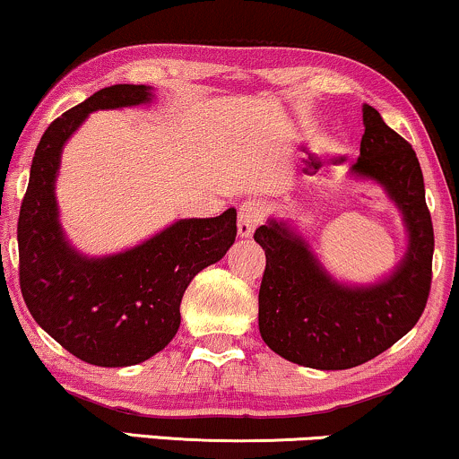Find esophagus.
Masks as SVG:
<instances>
[{
    "label": "esophagus",
    "instance_id": "obj_1",
    "mask_svg": "<svg viewBox=\"0 0 459 459\" xmlns=\"http://www.w3.org/2000/svg\"><path fill=\"white\" fill-rule=\"evenodd\" d=\"M264 208L260 202H245L238 208V236L240 238H251L257 223L262 221Z\"/></svg>",
    "mask_w": 459,
    "mask_h": 459
}]
</instances>
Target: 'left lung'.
I'll list each match as a JSON object with an SVG mask.
<instances>
[{"mask_svg":"<svg viewBox=\"0 0 459 459\" xmlns=\"http://www.w3.org/2000/svg\"><path fill=\"white\" fill-rule=\"evenodd\" d=\"M365 134L350 167L374 182L406 230V249L391 273L369 283L337 279L294 221L271 217L255 230L266 251L260 285V335L279 357L311 369H350L400 342L421 317L432 283L434 230L421 165L374 107L363 105Z\"/></svg>","mask_w":459,"mask_h":459,"instance_id":"8db88e82","label":"left lung"}]
</instances>
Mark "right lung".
I'll return each mask as SVG.
<instances>
[{
    "label": "right lung",
    "mask_w": 459,
    "mask_h": 459,
    "mask_svg": "<svg viewBox=\"0 0 459 459\" xmlns=\"http://www.w3.org/2000/svg\"><path fill=\"white\" fill-rule=\"evenodd\" d=\"M150 85L102 88L42 134L19 214V277L38 326L70 354L99 368H128L160 352L180 328V303L199 271L236 240V208L178 219L154 236L107 255H88L59 221L56 182L68 139L100 109L154 102Z\"/></svg>",
    "instance_id": "right-lung-1"
}]
</instances>
